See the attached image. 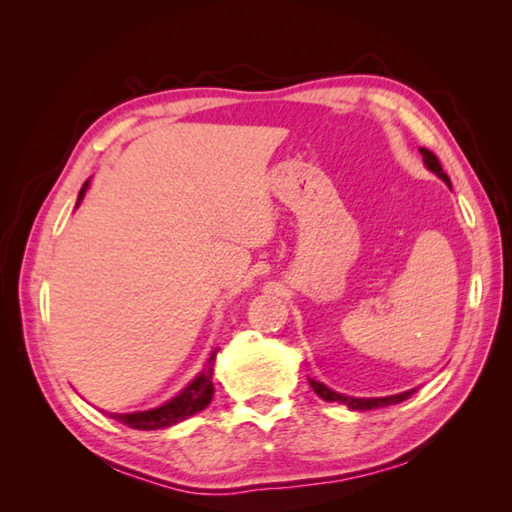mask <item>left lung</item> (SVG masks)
Instances as JSON below:
<instances>
[{"label":"left lung","mask_w":512,"mask_h":512,"mask_svg":"<svg viewBox=\"0 0 512 512\" xmlns=\"http://www.w3.org/2000/svg\"><path fill=\"white\" fill-rule=\"evenodd\" d=\"M420 153H422V158H424V164H427V167L433 173H438V176L443 178L445 183L449 185V176L443 171V164H440V160L436 158V155H433L429 149H420ZM309 384L318 393V397H323L325 402H339V404L350 406L352 411H370V409H381V406H393V404H400L404 400H409V397L415 393V388H413V391H406V393H400V395L375 397V400H359V397H345L341 393L329 391L325 384H320V381H316V379H309Z\"/></svg>","instance_id":"obj_1"}]
</instances>
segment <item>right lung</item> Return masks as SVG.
<instances>
[{
    "label": "right lung",
    "instance_id": "right-lung-1",
    "mask_svg": "<svg viewBox=\"0 0 512 512\" xmlns=\"http://www.w3.org/2000/svg\"><path fill=\"white\" fill-rule=\"evenodd\" d=\"M85 189H88V183L81 187L79 201L85 196ZM214 359H216V350L212 352L210 361H207V368L201 372V375H198L178 397H173L171 402L158 406V409L142 411V413H124V415L112 413L110 418H115L117 422L126 424V427H131V429L151 431V429L171 427V424L183 422L189 418V415L203 411L205 406L212 402V395H214V384H212Z\"/></svg>",
    "mask_w": 512,
    "mask_h": 512
}]
</instances>
